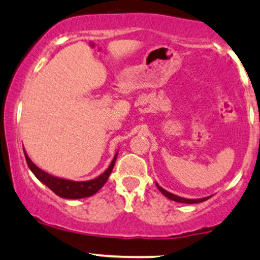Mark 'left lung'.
<instances>
[{
	"label": "left lung",
	"instance_id": "obj_1",
	"mask_svg": "<svg viewBox=\"0 0 260 260\" xmlns=\"http://www.w3.org/2000/svg\"><path fill=\"white\" fill-rule=\"evenodd\" d=\"M156 186H157V189L160 190V191L164 193L166 198H168L172 201H176V202H179V203H189V205H192V203H200V202H203L206 201V200H208L211 196H207V198H203V199H184V198H180V196H177L174 195V193H172L170 191H167V190H165L164 187H161L158 185L157 183H156Z\"/></svg>",
	"mask_w": 260,
	"mask_h": 260
}]
</instances>
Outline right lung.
I'll return each mask as SVG.
<instances>
[{"instance_id":"add662e5","label":"right lung","mask_w":260,"mask_h":260,"mask_svg":"<svg viewBox=\"0 0 260 260\" xmlns=\"http://www.w3.org/2000/svg\"><path fill=\"white\" fill-rule=\"evenodd\" d=\"M117 154L118 152H116V155L114 156V158H112L111 164L108 167V170H106L104 173L100 174L99 177H96L92 180L74 181L70 179H64V178L54 177L52 176V174L42 171L30 160V157L27 156L26 151L24 150L26 164L29 166L31 172L35 174L37 179H39L42 184H45L46 186H48L49 189L55 193V195L59 196V198L70 199V200L89 198V196L94 195L95 192H98L103 187V185L106 183L109 176H110L112 168H114L115 166V161H116L117 158Z\"/></svg>"}]
</instances>
